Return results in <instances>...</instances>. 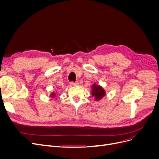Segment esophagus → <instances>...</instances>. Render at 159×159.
<instances>
[{
	"instance_id": "34e87169",
	"label": "esophagus",
	"mask_w": 159,
	"mask_h": 159,
	"mask_svg": "<svg viewBox=\"0 0 159 159\" xmlns=\"http://www.w3.org/2000/svg\"><path fill=\"white\" fill-rule=\"evenodd\" d=\"M70 85L71 86L78 85H79V82H78V81H77V82H74V81H71V82L70 83Z\"/></svg>"
}]
</instances>
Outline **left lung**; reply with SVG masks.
<instances>
[{
	"label": "left lung",
	"mask_w": 159,
	"mask_h": 159,
	"mask_svg": "<svg viewBox=\"0 0 159 159\" xmlns=\"http://www.w3.org/2000/svg\"><path fill=\"white\" fill-rule=\"evenodd\" d=\"M105 91L103 89L98 85H94L92 88V95L96 98V100H99L105 95Z\"/></svg>",
	"instance_id": "8db88e82"
}]
</instances>
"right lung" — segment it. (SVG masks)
<instances>
[{
  "label": "right lung",
  "mask_w": 159,
  "mask_h": 159,
  "mask_svg": "<svg viewBox=\"0 0 159 159\" xmlns=\"http://www.w3.org/2000/svg\"><path fill=\"white\" fill-rule=\"evenodd\" d=\"M54 96H55V94H54V93L52 94V97H54Z\"/></svg>",
  "instance_id": "add662e5"
}]
</instances>
